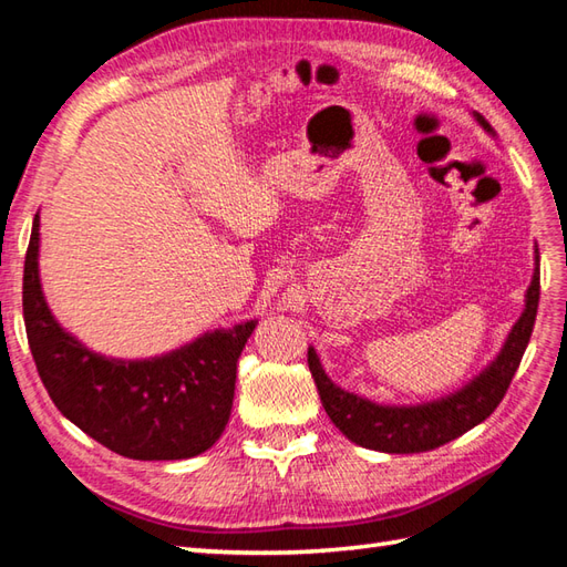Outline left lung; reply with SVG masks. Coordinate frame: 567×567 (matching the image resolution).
Returning a JSON list of instances; mask_svg holds the SVG:
<instances>
[{
    "instance_id": "1",
    "label": "left lung",
    "mask_w": 567,
    "mask_h": 567,
    "mask_svg": "<svg viewBox=\"0 0 567 567\" xmlns=\"http://www.w3.org/2000/svg\"><path fill=\"white\" fill-rule=\"evenodd\" d=\"M475 121L487 133H493L481 113H475ZM538 293L540 279L536 249V269L532 276V286L526 288L524 312L514 322L495 361L487 363V369H483L456 393L422 402V405H379V402L342 390L327 379L316 349L310 347L308 367L312 379H316L327 417L354 444L383 451V454H420V451H432L449 444L451 439L465 434L475 424L487 420L502 398H505L534 332Z\"/></svg>"
}]
</instances>
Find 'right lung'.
<instances>
[{"label":"right lung","instance_id":"obj_1","mask_svg":"<svg viewBox=\"0 0 567 567\" xmlns=\"http://www.w3.org/2000/svg\"><path fill=\"white\" fill-rule=\"evenodd\" d=\"M41 218L23 261V322L50 400L84 434L135 461L204 454L230 420L237 359L257 320L213 330L169 354L121 361L86 349L50 312L41 276Z\"/></svg>","mask_w":567,"mask_h":567}]
</instances>
